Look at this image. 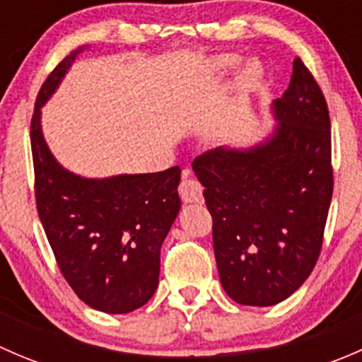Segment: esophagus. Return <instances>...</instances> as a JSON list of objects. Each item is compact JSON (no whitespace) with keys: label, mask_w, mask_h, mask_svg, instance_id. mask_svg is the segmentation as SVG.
<instances>
[{"label":"esophagus","mask_w":362,"mask_h":362,"mask_svg":"<svg viewBox=\"0 0 362 362\" xmlns=\"http://www.w3.org/2000/svg\"><path fill=\"white\" fill-rule=\"evenodd\" d=\"M178 194L184 203H198L203 199V187L198 180L191 177V171L185 170L182 173V182L178 185Z\"/></svg>","instance_id":"esophagus-1"}]
</instances>
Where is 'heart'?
<instances>
[{
    "label": "heart",
    "mask_w": 362,
    "mask_h": 362,
    "mask_svg": "<svg viewBox=\"0 0 362 362\" xmlns=\"http://www.w3.org/2000/svg\"><path fill=\"white\" fill-rule=\"evenodd\" d=\"M236 64V57L229 56V54H222V56H217L211 59V68L215 71H226V69L233 68ZM259 76H261V71L255 66L254 63H247L245 66L238 71L236 75V89L242 90V93H249L250 89H254L255 83L259 82Z\"/></svg>",
    "instance_id": "heart-1"
}]
</instances>
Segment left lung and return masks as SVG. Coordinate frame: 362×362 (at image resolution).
I'll use <instances>...</instances> for the list:
<instances>
[{"label":"left lung","instance_id":"left-lung-1","mask_svg":"<svg viewBox=\"0 0 362 362\" xmlns=\"http://www.w3.org/2000/svg\"><path fill=\"white\" fill-rule=\"evenodd\" d=\"M272 108L279 124L268 140L217 147L192 163L214 221L221 284L240 305H276L301 287L322 249L333 196L329 110L299 57Z\"/></svg>","mask_w":362,"mask_h":362}]
</instances>
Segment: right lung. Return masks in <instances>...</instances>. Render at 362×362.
<instances>
[{
  "mask_svg": "<svg viewBox=\"0 0 362 362\" xmlns=\"http://www.w3.org/2000/svg\"><path fill=\"white\" fill-rule=\"evenodd\" d=\"M75 50L47 76L31 119L35 196L57 266L90 308L129 313L159 284L160 245L180 210V168L83 178L64 170L42 133V107L75 63Z\"/></svg>",
  "mask_w": 362,
  "mask_h": 362,
  "instance_id": "right-lung-1",
  "label": "right lung"
}]
</instances>
